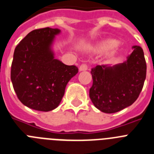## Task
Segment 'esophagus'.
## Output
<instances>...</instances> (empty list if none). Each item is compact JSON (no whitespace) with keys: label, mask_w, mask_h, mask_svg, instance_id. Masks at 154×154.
I'll return each instance as SVG.
<instances>
[{"label":"esophagus","mask_w":154,"mask_h":154,"mask_svg":"<svg viewBox=\"0 0 154 154\" xmlns=\"http://www.w3.org/2000/svg\"><path fill=\"white\" fill-rule=\"evenodd\" d=\"M88 69V66L86 64H82L79 66V71H86Z\"/></svg>","instance_id":"34e87169"}]
</instances>
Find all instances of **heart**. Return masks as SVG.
Wrapping results in <instances>:
<instances>
[{
	"mask_svg": "<svg viewBox=\"0 0 154 154\" xmlns=\"http://www.w3.org/2000/svg\"><path fill=\"white\" fill-rule=\"evenodd\" d=\"M117 44H118V41L115 40V39H105V40L101 42L99 45H98L97 49H98L99 51H101V52H105V51H107L109 50L114 48ZM114 54L115 53H113V54Z\"/></svg>",
	"mask_w": 154,
	"mask_h": 154,
	"instance_id": "b5f03b06",
	"label": "heart"
}]
</instances>
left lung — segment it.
<instances>
[{"label": "left lung", "instance_id": "obj_1", "mask_svg": "<svg viewBox=\"0 0 154 154\" xmlns=\"http://www.w3.org/2000/svg\"><path fill=\"white\" fill-rule=\"evenodd\" d=\"M124 63L113 67L97 65L91 69L90 97L97 109L112 114L132 105L140 96L146 75L143 51L134 46Z\"/></svg>", "mask_w": 154, "mask_h": 154}]
</instances>
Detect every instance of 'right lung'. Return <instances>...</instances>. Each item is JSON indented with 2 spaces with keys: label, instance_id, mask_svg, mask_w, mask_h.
<instances>
[{
  "label": "right lung",
  "instance_id": "1",
  "mask_svg": "<svg viewBox=\"0 0 154 154\" xmlns=\"http://www.w3.org/2000/svg\"><path fill=\"white\" fill-rule=\"evenodd\" d=\"M57 29L32 30L14 49L11 79L17 97L26 107L50 111L61 103L68 81L79 72L54 59L51 45Z\"/></svg>",
  "mask_w": 154,
  "mask_h": 154
}]
</instances>
